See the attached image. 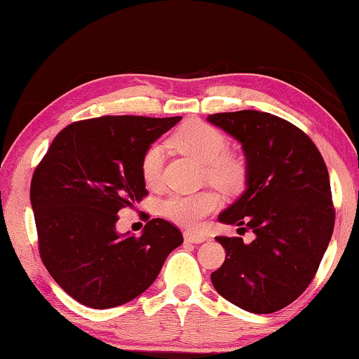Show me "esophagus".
I'll use <instances>...</instances> for the list:
<instances>
[{
    "label": "esophagus",
    "mask_w": 359,
    "mask_h": 359,
    "mask_svg": "<svg viewBox=\"0 0 359 359\" xmlns=\"http://www.w3.org/2000/svg\"><path fill=\"white\" fill-rule=\"evenodd\" d=\"M184 240L186 242H191V243H203L208 240V237L203 233H194V232H184Z\"/></svg>",
    "instance_id": "34e87169"
}]
</instances>
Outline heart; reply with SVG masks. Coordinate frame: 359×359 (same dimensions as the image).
<instances>
[{
  "mask_svg": "<svg viewBox=\"0 0 359 359\" xmlns=\"http://www.w3.org/2000/svg\"><path fill=\"white\" fill-rule=\"evenodd\" d=\"M225 137L215 127L203 121H188L171 135L170 145L205 165V173L214 183L227 191L242 188L245 181V166L237 156L222 154ZM163 165V149L160 145L150 147L142 158V176L147 184L155 186L160 181ZM220 198L210 189L194 194H175L163 203L166 217L184 227L198 229L210 212L219 208Z\"/></svg>",
  "mask_w": 359,
  "mask_h": 359,
  "instance_id": "heart-1",
  "label": "heart"
}]
</instances>
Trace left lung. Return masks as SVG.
I'll return each mask as SVG.
<instances>
[{"mask_svg":"<svg viewBox=\"0 0 359 359\" xmlns=\"http://www.w3.org/2000/svg\"><path fill=\"white\" fill-rule=\"evenodd\" d=\"M208 122L245 155V191L219 222L255 233L250 243L215 237L225 262L210 281L243 311L276 312L306 291L330 243L335 210L325 161L301 129L269 112H220Z\"/></svg>","mask_w":359,"mask_h":359,"instance_id":"left-lung-1","label":"left lung"}]
</instances>
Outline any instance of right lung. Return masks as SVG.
I'll use <instances>...</instances> for the list:
<instances>
[{"mask_svg": "<svg viewBox=\"0 0 359 359\" xmlns=\"http://www.w3.org/2000/svg\"><path fill=\"white\" fill-rule=\"evenodd\" d=\"M181 116H102L67 126L34 171L31 204L39 250L55 283L83 306L111 309L147 291L183 243L151 219L140 237L116 229L117 212L147 196L142 158Z\"/></svg>", "mask_w": 359, "mask_h": 359, "instance_id": "1", "label": "right lung"}]
</instances>
